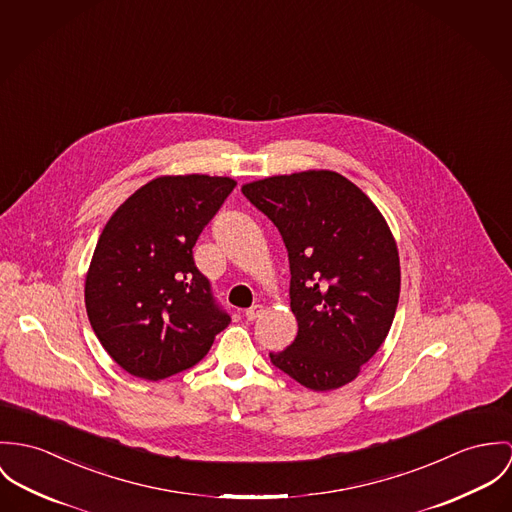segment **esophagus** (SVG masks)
<instances>
[{"label":"esophagus","instance_id":"1","mask_svg":"<svg viewBox=\"0 0 512 512\" xmlns=\"http://www.w3.org/2000/svg\"><path fill=\"white\" fill-rule=\"evenodd\" d=\"M261 314H263V304H253L251 308H247V310H245V318H247V320H251V322H253V320H257Z\"/></svg>","mask_w":512,"mask_h":512}]
</instances>
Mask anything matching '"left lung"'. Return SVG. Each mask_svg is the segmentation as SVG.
<instances>
[{
  "mask_svg": "<svg viewBox=\"0 0 512 512\" xmlns=\"http://www.w3.org/2000/svg\"><path fill=\"white\" fill-rule=\"evenodd\" d=\"M283 235L294 341L271 363L312 391L351 383L387 338L400 294L397 243L345 176L306 171L241 188Z\"/></svg>",
  "mask_w": 512,
  "mask_h": 512,
  "instance_id": "8db88e82",
  "label": "left lung"
}]
</instances>
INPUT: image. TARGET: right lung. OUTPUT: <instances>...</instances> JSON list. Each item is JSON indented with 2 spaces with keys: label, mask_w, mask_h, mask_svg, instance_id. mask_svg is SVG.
Segmentation results:
<instances>
[{
  "label": "right lung",
  "mask_w": 512,
  "mask_h": 512,
  "mask_svg": "<svg viewBox=\"0 0 512 512\" xmlns=\"http://www.w3.org/2000/svg\"><path fill=\"white\" fill-rule=\"evenodd\" d=\"M233 188L228 176H161L106 224L86 277V312L127 373L161 381L190 369L228 328L192 247Z\"/></svg>",
  "instance_id": "1"
}]
</instances>
